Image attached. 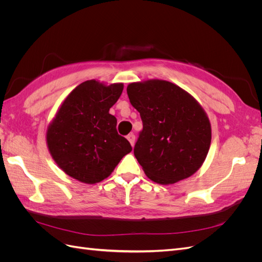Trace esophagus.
Segmentation results:
<instances>
[{
  "mask_svg": "<svg viewBox=\"0 0 262 262\" xmlns=\"http://www.w3.org/2000/svg\"><path fill=\"white\" fill-rule=\"evenodd\" d=\"M126 139H128V141L130 142V144L133 146L134 145V141H136V136H134V134H129L128 137H126Z\"/></svg>",
  "mask_w": 262,
  "mask_h": 262,
  "instance_id": "obj_1",
  "label": "esophagus"
}]
</instances>
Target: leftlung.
<instances>
[{"label":"left lung","instance_id":"obj_1","mask_svg":"<svg viewBox=\"0 0 262 262\" xmlns=\"http://www.w3.org/2000/svg\"><path fill=\"white\" fill-rule=\"evenodd\" d=\"M126 93L143 122L134 156L145 175L161 185L193 175L211 144V124L199 102L162 80L131 83Z\"/></svg>","mask_w":262,"mask_h":262}]
</instances>
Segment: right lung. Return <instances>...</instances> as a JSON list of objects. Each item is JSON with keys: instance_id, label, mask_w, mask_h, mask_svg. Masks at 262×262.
Returning a JSON list of instances; mask_svg holds the SVG:
<instances>
[{"instance_id": "right-lung-1", "label": "right lung", "mask_w": 262, "mask_h": 262, "mask_svg": "<svg viewBox=\"0 0 262 262\" xmlns=\"http://www.w3.org/2000/svg\"><path fill=\"white\" fill-rule=\"evenodd\" d=\"M123 84L86 81L69 94L47 131L53 160L67 175L85 184L107 178L132 146L119 136L109 114Z\"/></svg>"}]
</instances>
